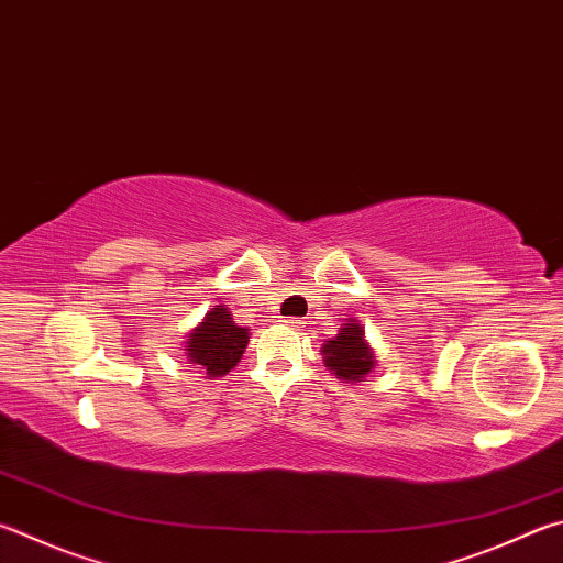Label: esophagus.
Wrapping results in <instances>:
<instances>
[{"mask_svg": "<svg viewBox=\"0 0 563 563\" xmlns=\"http://www.w3.org/2000/svg\"><path fill=\"white\" fill-rule=\"evenodd\" d=\"M283 322H285V327H292V330H298V327L305 324L300 317H288V320H283Z\"/></svg>", "mask_w": 563, "mask_h": 563, "instance_id": "obj_1", "label": "esophagus"}]
</instances>
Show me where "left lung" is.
<instances>
[{
	"mask_svg": "<svg viewBox=\"0 0 563 563\" xmlns=\"http://www.w3.org/2000/svg\"><path fill=\"white\" fill-rule=\"evenodd\" d=\"M324 366L336 379L342 382H362L374 369V352L364 340V330L354 320L340 327V334L322 344Z\"/></svg>",
	"mask_w": 563,
	"mask_h": 563,
	"instance_id": "1",
	"label": "left lung"
}]
</instances>
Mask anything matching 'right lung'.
Masks as SVG:
<instances>
[{
  "instance_id": "add662e5",
  "label": "right lung",
  "mask_w": 563,
  "mask_h": 563,
  "mask_svg": "<svg viewBox=\"0 0 563 563\" xmlns=\"http://www.w3.org/2000/svg\"><path fill=\"white\" fill-rule=\"evenodd\" d=\"M249 330L233 322L227 305H213L199 327H194L187 340V356L194 369L207 376H223L246 352Z\"/></svg>"
}]
</instances>
